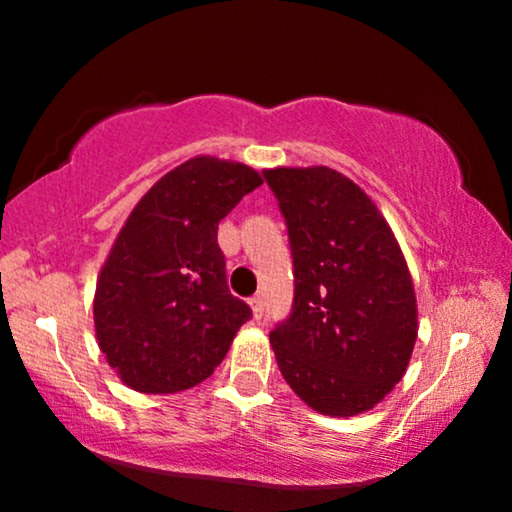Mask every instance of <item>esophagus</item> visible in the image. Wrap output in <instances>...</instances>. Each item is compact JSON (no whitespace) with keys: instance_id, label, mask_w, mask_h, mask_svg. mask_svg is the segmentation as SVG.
I'll return each instance as SVG.
<instances>
[{"instance_id":"1","label":"esophagus","mask_w":512,"mask_h":512,"mask_svg":"<svg viewBox=\"0 0 512 512\" xmlns=\"http://www.w3.org/2000/svg\"><path fill=\"white\" fill-rule=\"evenodd\" d=\"M250 308H252V317H255V320H260L262 313H264L262 296H252V298H250Z\"/></svg>"}]
</instances>
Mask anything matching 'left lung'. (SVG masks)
I'll use <instances>...</instances> for the list:
<instances>
[{
    "label": "left lung",
    "mask_w": 512,
    "mask_h": 512,
    "mask_svg": "<svg viewBox=\"0 0 512 512\" xmlns=\"http://www.w3.org/2000/svg\"><path fill=\"white\" fill-rule=\"evenodd\" d=\"M289 226L296 298L269 334L291 390L317 414H363L402 380L419 334L414 281L390 223L327 166L262 170Z\"/></svg>",
    "instance_id": "8db88e82"
}]
</instances>
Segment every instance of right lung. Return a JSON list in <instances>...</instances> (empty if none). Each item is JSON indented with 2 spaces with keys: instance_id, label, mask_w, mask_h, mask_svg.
Returning <instances> with one entry per match:
<instances>
[{
  "instance_id": "add662e5",
  "label": "right lung",
  "mask_w": 512,
  "mask_h": 512,
  "mask_svg": "<svg viewBox=\"0 0 512 512\" xmlns=\"http://www.w3.org/2000/svg\"><path fill=\"white\" fill-rule=\"evenodd\" d=\"M260 185L245 163L195 156L154 182L127 216L93 296L98 346L127 387L190 390L228 354L252 313L228 291L216 231Z\"/></svg>"
}]
</instances>
